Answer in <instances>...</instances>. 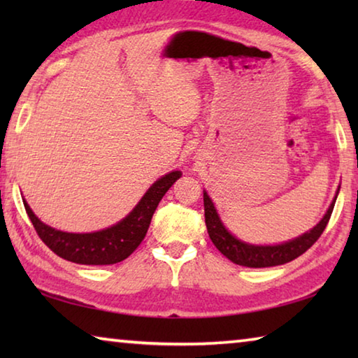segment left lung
<instances>
[{
	"label": "left lung",
	"instance_id": "left-lung-1",
	"mask_svg": "<svg viewBox=\"0 0 358 358\" xmlns=\"http://www.w3.org/2000/svg\"><path fill=\"white\" fill-rule=\"evenodd\" d=\"M336 197L333 199L330 208L327 210L325 216L322 217L316 227L311 229L310 232L303 234L301 237L295 238L287 243L276 245V246H254L243 243L234 237L232 234L227 232V229L222 226V222L217 216L213 202L210 201L208 194L203 192V210H205V224L213 245L220 250L224 256L234 264L251 266V268H264V266H275L287 264L290 260L301 256L303 252L310 250L316 243L317 238L322 235L324 229L330 221L333 207H335Z\"/></svg>",
	"mask_w": 358,
	"mask_h": 358
}]
</instances>
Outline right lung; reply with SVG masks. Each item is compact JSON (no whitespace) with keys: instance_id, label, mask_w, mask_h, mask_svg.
<instances>
[{"instance_id":"1","label":"right lung","mask_w":358,"mask_h":358,"mask_svg":"<svg viewBox=\"0 0 358 358\" xmlns=\"http://www.w3.org/2000/svg\"><path fill=\"white\" fill-rule=\"evenodd\" d=\"M180 175L178 171L164 175L150 187L137 207L123 221L93 234H68L48 227L34 216L25 201L23 205L36 234L57 256L82 265H110L129 257L142 243L156 207Z\"/></svg>"}]
</instances>
